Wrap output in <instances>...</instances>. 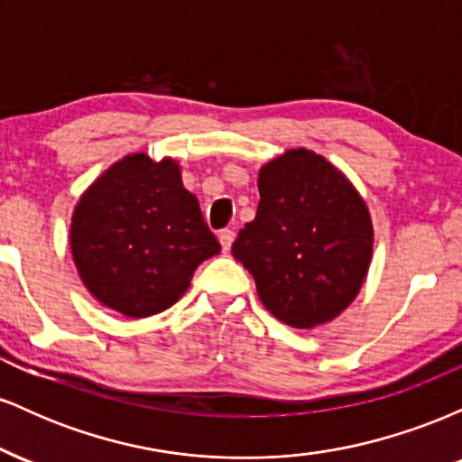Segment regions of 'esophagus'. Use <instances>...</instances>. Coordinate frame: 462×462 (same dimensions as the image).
I'll return each instance as SVG.
<instances>
[{
  "instance_id": "esophagus-1",
  "label": "esophagus",
  "mask_w": 462,
  "mask_h": 462,
  "mask_svg": "<svg viewBox=\"0 0 462 462\" xmlns=\"http://www.w3.org/2000/svg\"><path fill=\"white\" fill-rule=\"evenodd\" d=\"M232 241H235V230L226 227V230L219 232V243H221V247H224V252H230Z\"/></svg>"
}]
</instances>
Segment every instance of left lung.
Returning <instances> with one entry per match:
<instances>
[{
    "instance_id": "8db88e82",
    "label": "left lung",
    "mask_w": 462,
    "mask_h": 462,
    "mask_svg": "<svg viewBox=\"0 0 462 462\" xmlns=\"http://www.w3.org/2000/svg\"><path fill=\"white\" fill-rule=\"evenodd\" d=\"M256 219L232 243L264 309L315 328L352 304L367 275L374 227L352 182L319 153L289 150L258 173Z\"/></svg>"
}]
</instances>
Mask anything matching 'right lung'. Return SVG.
Instances as JSON below:
<instances>
[{
	"instance_id": "1",
	"label": "right lung",
	"mask_w": 462,
	"mask_h": 462,
	"mask_svg": "<svg viewBox=\"0 0 462 462\" xmlns=\"http://www.w3.org/2000/svg\"><path fill=\"white\" fill-rule=\"evenodd\" d=\"M71 252L87 289L125 317L167 310L195 269L221 252L171 158L115 162L88 187L71 219Z\"/></svg>"
}]
</instances>
